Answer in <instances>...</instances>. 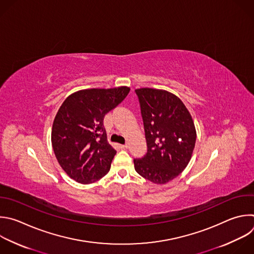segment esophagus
Segmentation results:
<instances>
[{
  "label": "esophagus",
  "mask_w": 254,
  "mask_h": 254,
  "mask_svg": "<svg viewBox=\"0 0 254 254\" xmlns=\"http://www.w3.org/2000/svg\"><path fill=\"white\" fill-rule=\"evenodd\" d=\"M120 147H121L122 149H127V148L128 147V145H127V144H121Z\"/></svg>",
  "instance_id": "1"
}]
</instances>
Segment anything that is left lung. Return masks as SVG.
<instances>
[{
    "label": "left lung",
    "instance_id": "8db88e82",
    "mask_svg": "<svg viewBox=\"0 0 254 254\" xmlns=\"http://www.w3.org/2000/svg\"><path fill=\"white\" fill-rule=\"evenodd\" d=\"M135 93L140 104L147 151L133 159L134 170L143 179L165 185L188 166L195 146L196 129L190 113L175 94L141 88Z\"/></svg>",
    "mask_w": 254,
    "mask_h": 254
}]
</instances>
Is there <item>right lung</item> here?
<instances>
[{"mask_svg": "<svg viewBox=\"0 0 254 254\" xmlns=\"http://www.w3.org/2000/svg\"><path fill=\"white\" fill-rule=\"evenodd\" d=\"M130 89H87L69 95L52 127V146L64 172L82 185L93 184L110 171L117 151L107 140L105 116L119 106Z\"/></svg>", "mask_w": 254, "mask_h": 254, "instance_id": "1", "label": "right lung"}]
</instances>
